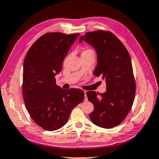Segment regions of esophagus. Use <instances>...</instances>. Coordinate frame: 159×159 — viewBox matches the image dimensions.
<instances>
[{
    "label": "esophagus",
    "instance_id": "34e87169",
    "mask_svg": "<svg viewBox=\"0 0 159 159\" xmlns=\"http://www.w3.org/2000/svg\"><path fill=\"white\" fill-rule=\"evenodd\" d=\"M84 94H85V101H87V95H86V91H84Z\"/></svg>",
    "mask_w": 159,
    "mask_h": 159
}]
</instances>
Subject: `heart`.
Listing matches in <instances>:
<instances>
[{
    "label": "heart",
    "instance_id": "obj_1",
    "mask_svg": "<svg viewBox=\"0 0 159 159\" xmlns=\"http://www.w3.org/2000/svg\"><path fill=\"white\" fill-rule=\"evenodd\" d=\"M93 52V50L91 49H89V48H87V49H85V50H83V52L82 53H84V52Z\"/></svg>",
    "mask_w": 159,
    "mask_h": 159
}]
</instances>
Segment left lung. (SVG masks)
I'll use <instances>...</instances> for the list:
<instances>
[{"label": "left lung", "instance_id": "left-lung-1", "mask_svg": "<svg viewBox=\"0 0 159 159\" xmlns=\"http://www.w3.org/2000/svg\"><path fill=\"white\" fill-rule=\"evenodd\" d=\"M93 45L98 54L95 76L105 80L107 91L97 93L88 91V100L94 105L89 114L99 127L112 128L121 123L133 106L136 85L130 56L122 42L107 31L87 32L80 37Z\"/></svg>", "mask_w": 159, "mask_h": 159}]
</instances>
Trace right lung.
Masks as SVG:
<instances>
[{
	"label": "right lung",
	"mask_w": 159,
	"mask_h": 159,
	"mask_svg": "<svg viewBox=\"0 0 159 159\" xmlns=\"http://www.w3.org/2000/svg\"><path fill=\"white\" fill-rule=\"evenodd\" d=\"M79 34L50 32L43 35L29 48L24 61L22 95L32 119L45 130L66 124L70 113L84 99L80 89L64 90L56 85L70 47Z\"/></svg>",
	"instance_id": "1"
}]
</instances>
